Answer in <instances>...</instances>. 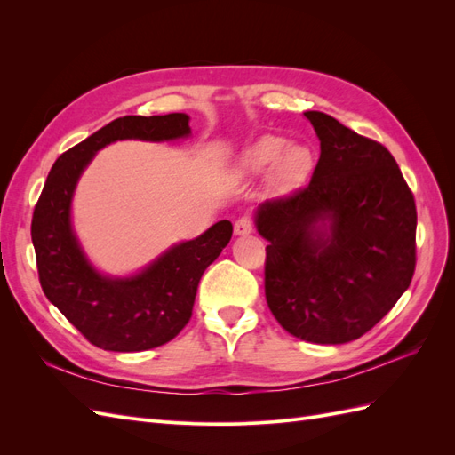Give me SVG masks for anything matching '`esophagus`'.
Masks as SVG:
<instances>
[{"label": "esophagus", "mask_w": 455, "mask_h": 455, "mask_svg": "<svg viewBox=\"0 0 455 455\" xmlns=\"http://www.w3.org/2000/svg\"><path fill=\"white\" fill-rule=\"evenodd\" d=\"M233 231H235V235H251V233L254 231L252 220L246 218V216L239 218L237 222H235V226H233Z\"/></svg>", "instance_id": "esophagus-1"}]
</instances>
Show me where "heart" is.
<instances>
[{"label": "heart", "mask_w": 455, "mask_h": 455, "mask_svg": "<svg viewBox=\"0 0 455 455\" xmlns=\"http://www.w3.org/2000/svg\"><path fill=\"white\" fill-rule=\"evenodd\" d=\"M311 163L313 157L306 144H286L283 136L266 134L243 151L237 167L244 174H259L271 164V184L284 188L304 178Z\"/></svg>", "instance_id": "heart-1"}]
</instances>
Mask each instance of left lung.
I'll return each instance as SVG.
<instances>
[{"label": "left lung", "instance_id": "1", "mask_svg": "<svg viewBox=\"0 0 455 455\" xmlns=\"http://www.w3.org/2000/svg\"><path fill=\"white\" fill-rule=\"evenodd\" d=\"M311 182L261 203L266 299L299 339L338 346L366 334L414 277L416 203L389 149L323 112Z\"/></svg>", "mask_w": 455, "mask_h": 455}]
</instances>
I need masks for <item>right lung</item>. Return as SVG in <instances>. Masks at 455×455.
<instances>
[{
	"instance_id": "obj_1",
	"label": "right lung",
	"mask_w": 455,
	"mask_h": 455,
	"mask_svg": "<svg viewBox=\"0 0 455 455\" xmlns=\"http://www.w3.org/2000/svg\"><path fill=\"white\" fill-rule=\"evenodd\" d=\"M191 134L189 116H125L91 134L54 161L32 218L39 283L47 299L92 346L134 353L163 346L188 324L204 269L233 233L220 220L199 237L172 244L129 277L96 269L72 224L81 174L102 148L117 140L172 142Z\"/></svg>"
}]
</instances>
